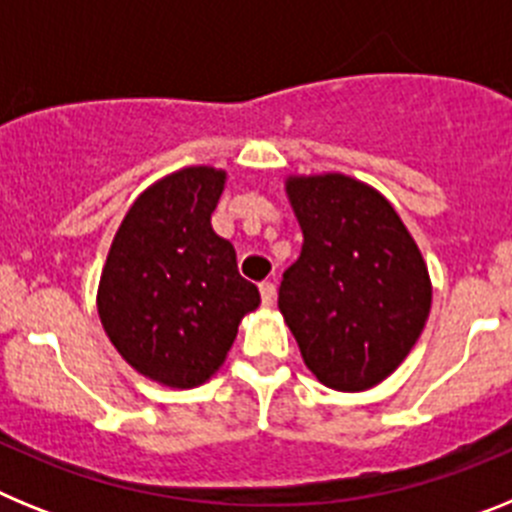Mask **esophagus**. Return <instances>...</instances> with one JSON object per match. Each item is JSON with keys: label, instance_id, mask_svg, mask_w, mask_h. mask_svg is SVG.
<instances>
[{"label": "esophagus", "instance_id": "1", "mask_svg": "<svg viewBox=\"0 0 512 512\" xmlns=\"http://www.w3.org/2000/svg\"><path fill=\"white\" fill-rule=\"evenodd\" d=\"M259 289L261 302H264V305H274V300H277V287H274V282H261Z\"/></svg>", "mask_w": 512, "mask_h": 512}]
</instances>
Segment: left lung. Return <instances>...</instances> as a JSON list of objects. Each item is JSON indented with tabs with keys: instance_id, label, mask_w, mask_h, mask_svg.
<instances>
[{
	"instance_id": "left-lung-1",
	"label": "left lung",
	"mask_w": 512,
	"mask_h": 512,
	"mask_svg": "<svg viewBox=\"0 0 512 512\" xmlns=\"http://www.w3.org/2000/svg\"><path fill=\"white\" fill-rule=\"evenodd\" d=\"M287 197L305 243L279 287L284 323L325 387L369 390L423 333L428 266L395 207L369 184L343 174L289 176Z\"/></svg>"
}]
</instances>
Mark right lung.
I'll use <instances>...</instances> for the list:
<instances>
[{"instance_id":"obj_1","label":"right lung","mask_w":512,"mask_h":512,"mask_svg":"<svg viewBox=\"0 0 512 512\" xmlns=\"http://www.w3.org/2000/svg\"><path fill=\"white\" fill-rule=\"evenodd\" d=\"M223 187L225 171L212 166L151 184L117 228L99 279L97 310L112 346L166 387L207 382L261 302L238 274L235 248L212 230Z\"/></svg>"}]
</instances>
